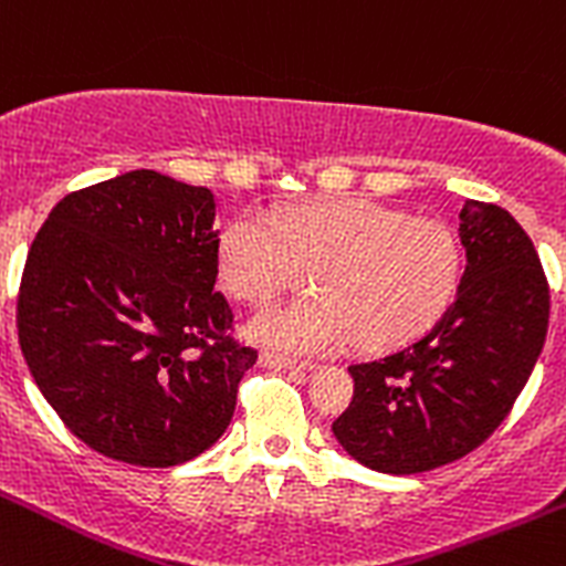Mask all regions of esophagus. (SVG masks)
I'll list each match as a JSON object with an SVG mask.
<instances>
[{"label":"esophagus","instance_id":"esophagus-1","mask_svg":"<svg viewBox=\"0 0 566 566\" xmlns=\"http://www.w3.org/2000/svg\"><path fill=\"white\" fill-rule=\"evenodd\" d=\"M262 366L268 368H284V371H313V363L307 360H293V357H284V355H276V352H262Z\"/></svg>","mask_w":566,"mask_h":566}]
</instances>
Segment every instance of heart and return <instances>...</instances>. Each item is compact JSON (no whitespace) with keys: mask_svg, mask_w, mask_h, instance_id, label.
I'll list each match as a JSON object with an SVG mask.
<instances>
[{"mask_svg":"<svg viewBox=\"0 0 566 566\" xmlns=\"http://www.w3.org/2000/svg\"><path fill=\"white\" fill-rule=\"evenodd\" d=\"M220 276L251 307L307 279L318 287L253 318V335L273 346L329 352L357 340L394 348L447 313L461 282V245L441 220L343 198L231 220L220 240Z\"/></svg>","mask_w":566,"mask_h":566,"instance_id":"heart-1","label":"heart"}]
</instances>
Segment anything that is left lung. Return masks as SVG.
<instances>
[{"instance_id":"obj_1","label":"left lung","mask_w":566,"mask_h":566,"mask_svg":"<svg viewBox=\"0 0 566 566\" xmlns=\"http://www.w3.org/2000/svg\"><path fill=\"white\" fill-rule=\"evenodd\" d=\"M458 218L467 271L447 313L410 346L348 366L355 396L332 432L377 472H430L478 450L545 346L551 284L531 237L483 200H467Z\"/></svg>"}]
</instances>
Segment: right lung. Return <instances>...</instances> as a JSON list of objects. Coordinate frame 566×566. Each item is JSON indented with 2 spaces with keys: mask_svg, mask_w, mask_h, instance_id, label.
<instances>
[{
  "mask_svg": "<svg viewBox=\"0 0 566 566\" xmlns=\"http://www.w3.org/2000/svg\"><path fill=\"white\" fill-rule=\"evenodd\" d=\"M214 195L153 170L75 189L30 245L21 355L63 424L114 461H192L229 427L256 348L214 290Z\"/></svg>",
  "mask_w": 566,
  "mask_h": 566,
  "instance_id": "right-lung-1",
  "label": "right lung"
}]
</instances>
